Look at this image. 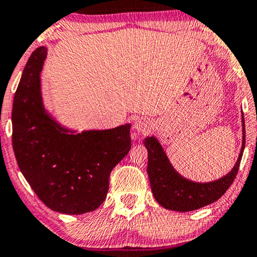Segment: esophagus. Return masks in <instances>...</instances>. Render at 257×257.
<instances>
[{"label": "esophagus", "instance_id": "34e87169", "mask_svg": "<svg viewBox=\"0 0 257 257\" xmlns=\"http://www.w3.org/2000/svg\"><path fill=\"white\" fill-rule=\"evenodd\" d=\"M133 127H135V130H137L138 132L146 133V132L150 131L151 127H152V125H151V121L149 120V119L138 118L135 121V125H133Z\"/></svg>", "mask_w": 257, "mask_h": 257}]
</instances>
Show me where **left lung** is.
<instances>
[{
	"label": "left lung",
	"mask_w": 257,
	"mask_h": 257,
	"mask_svg": "<svg viewBox=\"0 0 257 257\" xmlns=\"http://www.w3.org/2000/svg\"><path fill=\"white\" fill-rule=\"evenodd\" d=\"M242 146L240 154L229 173L209 182H196L182 177L175 171L161 144L154 136L146 137L144 145L149 152L147 174L154 199L164 208L175 212H191L215 202L222 196L236 177L245 143L243 114Z\"/></svg>",
	"instance_id": "1"
}]
</instances>
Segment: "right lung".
Segmentation results:
<instances>
[{"label": "right lung", "instance_id": "right-lung-1", "mask_svg": "<svg viewBox=\"0 0 257 257\" xmlns=\"http://www.w3.org/2000/svg\"><path fill=\"white\" fill-rule=\"evenodd\" d=\"M48 49L31 54L14 97L13 149L20 171L55 212L78 215L104 202L108 178L131 149V124L78 133L45 108L41 72Z\"/></svg>", "mask_w": 257, "mask_h": 257}]
</instances>
